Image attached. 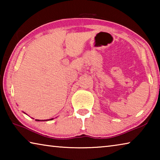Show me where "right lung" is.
Returning a JSON list of instances; mask_svg holds the SVG:
<instances>
[{
  "mask_svg": "<svg viewBox=\"0 0 160 160\" xmlns=\"http://www.w3.org/2000/svg\"><path fill=\"white\" fill-rule=\"evenodd\" d=\"M53 119V118H52ZM36 121H39V120H37V119H36ZM46 121H47V120H46Z\"/></svg>",
  "mask_w": 160,
  "mask_h": 160,
  "instance_id": "right-lung-1",
  "label": "right lung"
}]
</instances>
